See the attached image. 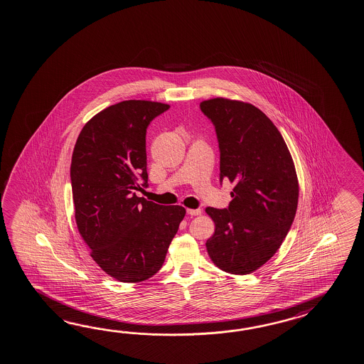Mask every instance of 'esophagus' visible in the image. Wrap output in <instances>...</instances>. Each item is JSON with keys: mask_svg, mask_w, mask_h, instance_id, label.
Returning <instances> with one entry per match:
<instances>
[{"mask_svg": "<svg viewBox=\"0 0 364 364\" xmlns=\"http://www.w3.org/2000/svg\"><path fill=\"white\" fill-rule=\"evenodd\" d=\"M187 213H188L190 216H198V215H200V213H202V210H199V208H198V210L188 208V210H187Z\"/></svg>", "mask_w": 364, "mask_h": 364, "instance_id": "obj_1", "label": "esophagus"}]
</instances>
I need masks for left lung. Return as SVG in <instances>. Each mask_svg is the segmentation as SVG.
Instances as JSON below:
<instances>
[{
  "label": "left lung",
  "instance_id": "left-lung-1",
  "mask_svg": "<svg viewBox=\"0 0 364 364\" xmlns=\"http://www.w3.org/2000/svg\"><path fill=\"white\" fill-rule=\"evenodd\" d=\"M200 109L216 128L220 179L235 185L228 210L205 208L215 223L205 247L220 270L246 275L278 252L295 219V164L278 128L252 103L218 97Z\"/></svg>",
  "mask_w": 364,
  "mask_h": 364
}]
</instances>
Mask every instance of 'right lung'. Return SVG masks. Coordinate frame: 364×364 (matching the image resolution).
Returning a JSON list of instances; mask_svg holds the SVG:
<instances>
[{"instance_id":"right-lung-1","label":"right lung","mask_w":364,"mask_h":364,"mask_svg":"<svg viewBox=\"0 0 364 364\" xmlns=\"http://www.w3.org/2000/svg\"><path fill=\"white\" fill-rule=\"evenodd\" d=\"M161 102H119L90 119L77 137L70 181L77 228L94 261L114 279L139 283L162 267L186 215L136 196L146 186L145 135L169 109Z\"/></svg>"}]
</instances>
